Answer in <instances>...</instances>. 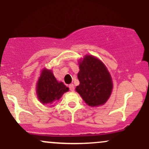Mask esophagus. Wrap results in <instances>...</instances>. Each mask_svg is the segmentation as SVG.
I'll list each match as a JSON object with an SVG mask.
<instances>
[{"mask_svg":"<svg viewBox=\"0 0 149 149\" xmlns=\"http://www.w3.org/2000/svg\"><path fill=\"white\" fill-rule=\"evenodd\" d=\"M69 87L70 90H71V92H73V91H74L75 88H74V85H73V84H70Z\"/></svg>","mask_w":149,"mask_h":149,"instance_id":"obj_1","label":"esophagus"}]
</instances>
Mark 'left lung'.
<instances>
[{
  "label": "left lung",
  "instance_id": "8db88e82",
  "mask_svg": "<svg viewBox=\"0 0 149 149\" xmlns=\"http://www.w3.org/2000/svg\"><path fill=\"white\" fill-rule=\"evenodd\" d=\"M80 84L76 91L91 107L104 105L111 95L112 78L105 64L93 55H85L78 61Z\"/></svg>",
  "mask_w": 149,
  "mask_h": 149
}]
</instances>
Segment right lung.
Listing matches in <instances>:
<instances>
[{"label": "right lung", "instance_id": "obj_1", "mask_svg": "<svg viewBox=\"0 0 149 149\" xmlns=\"http://www.w3.org/2000/svg\"><path fill=\"white\" fill-rule=\"evenodd\" d=\"M36 90L38 99L42 104L54 107L69 89L62 82L56 79L52 70L44 68L37 82Z\"/></svg>", "mask_w": 149, "mask_h": 149}]
</instances>
